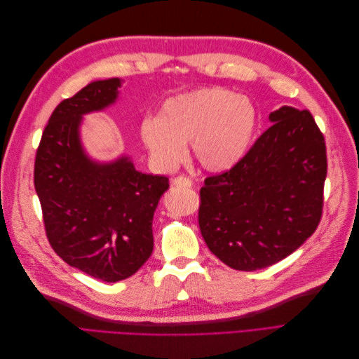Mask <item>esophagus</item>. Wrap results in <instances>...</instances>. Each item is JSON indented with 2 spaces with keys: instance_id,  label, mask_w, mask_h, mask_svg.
Returning a JSON list of instances; mask_svg holds the SVG:
<instances>
[{
  "instance_id": "1",
  "label": "esophagus",
  "mask_w": 359,
  "mask_h": 359,
  "mask_svg": "<svg viewBox=\"0 0 359 359\" xmlns=\"http://www.w3.org/2000/svg\"><path fill=\"white\" fill-rule=\"evenodd\" d=\"M172 184L173 186H177V187H184V189H190L191 187V180L190 178H187V177H177V178H173L172 180Z\"/></svg>"
}]
</instances>
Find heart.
Masks as SVG:
<instances>
[{
  "mask_svg": "<svg viewBox=\"0 0 359 359\" xmlns=\"http://www.w3.org/2000/svg\"><path fill=\"white\" fill-rule=\"evenodd\" d=\"M256 127L257 109L248 97L208 86L168 99L158 116L142 119L140 139L163 170L180 165L190 142L203 169L224 172L244 158Z\"/></svg>",
  "mask_w": 359,
  "mask_h": 359,
  "instance_id": "obj_1",
  "label": "heart"
}]
</instances>
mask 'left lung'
<instances>
[{"instance_id": "left-lung-1", "label": "left lung", "mask_w": 359, "mask_h": 359, "mask_svg": "<svg viewBox=\"0 0 359 359\" xmlns=\"http://www.w3.org/2000/svg\"><path fill=\"white\" fill-rule=\"evenodd\" d=\"M245 157L201 189L199 226L223 264L256 271L313 235L327 178L325 139L309 111L281 106Z\"/></svg>"}]
</instances>
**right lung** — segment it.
Masks as SVG:
<instances>
[{"mask_svg": "<svg viewBox=\"0 0 359 359\" xmlns=\"http://www.w3.org/2000/svg\"><path fill=\"white\" fill-rule=\"evenodd\" d=\"M123 79L93 81L62 100L41 136L34 186L55 253L106 283L128 278L153 253V217L169 189L165 175L136 170L130 156L86 153L83 116L116 103Z\"/></svg>", "mask_w": 359, "mask_h": 359, "instance_id": "right-lung-1", "label": "right lung"}]
</instances>
